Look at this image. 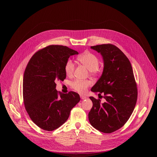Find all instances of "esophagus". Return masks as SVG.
<instances>
[{
    "mask_svg": "<svg viewBox=\"0 0 157 157\" xmlns=\"http://www.w3.org/2000/svg\"><path fill=\"white\" fill-rule=\"evenodd\" d=\"M80 97H81V99H83V100L86 99V96H85V95H82V94L80 95Z\"/></svg>",
    "mask_w": 157,
    "mask_h": 157,
    "instance_id": "1",
    "label": "esophagus"
}]
</instances>
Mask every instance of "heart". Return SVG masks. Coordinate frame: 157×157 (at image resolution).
Listing matches in <instances>:
<instances>
[{
    "instance_id": "obj_1",
    "label": "heart",
    "mask_w": 157,
    "mask_h": 157,
    "mask_svg": "<svg viewBox=\"0 0 157 157\" xmlns=\"http://www.w3.org/2000/svg\"><path fill=\"white\" fill-rule=\"evenodd\" d=\"M77 60L81 64L85 65L92 74L96 72L98 65H99V59H98V57L94 54L88 52H85L79 55L77 57ZM74 69H75L74 64L71 60H68L66 62L64 70L67 76H72ZM91 81L89 80L76 79L72 83L71 86L79 93H85L86 92L87 88L91 85Z\"/></svg>"
}]
</instances>
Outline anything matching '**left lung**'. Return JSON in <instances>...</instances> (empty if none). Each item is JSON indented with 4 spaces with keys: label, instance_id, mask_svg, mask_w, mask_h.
<instances>
[{
    "label": "left lung",
    "instance_id": "8db88e82",
    "mask_svg": "<svg viewBox=\"0 0 157 157\" xmlns=\"http://www.w3.org/2000/svg\"><path fill=\"white\" fill-rule=\"evenodd\" d=\"M103 59L101 78L91 91L104 94L105 101L90 97L93 103L88 113L90 124L104 133H111L125 125L132 113L137 98V88L131 63L120 49L113 44L91 46Z\"/></svg>",
    "mask_w": 157,
    "mask_h": 157
}]
</instances>
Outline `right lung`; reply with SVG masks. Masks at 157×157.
Segmentation results:
<instances>
[{"mask_svg":"<svg viewBox=\"0 0 157 157\" xmlns=\"http://www.w3.org/2000/svg\"><path fill=\"white\" fill-rule=\"evenodd\" d=\"M78 52L67 46H48L32 56L24 72L23 97L30 118L39 127L52 131L67 120L80 101L78 94H59L56 82L66 78L65 64Z\"/></svg>","mask_w":157,"mask_h":157,"instance_id":"right-lung-1","label":"right lung"}]
</instances>
